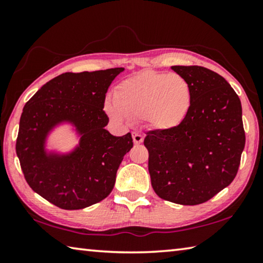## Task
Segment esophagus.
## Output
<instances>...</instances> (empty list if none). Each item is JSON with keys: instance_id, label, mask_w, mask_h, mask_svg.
I'll return each mask as SVG.
<instances>
[{"instance_id": "1", "label": "esophagus", "mask_w": 263, "mask_h": 263, "mask_svg": "<svg viewBox=\"0 0 263 263\" xmlns=\"http://www.w3.org/2000/svg\"><path fill=\"white\" fill-rule=\"evenodd\" d=\"M132 138H133V141H135L136 145L141 144L142 140H144V137H142L140 133H138V132H133L132 133Z\"/></svg>"}]
</instances>
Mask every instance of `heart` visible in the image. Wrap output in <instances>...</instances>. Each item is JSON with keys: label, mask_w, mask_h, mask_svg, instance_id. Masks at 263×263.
Masks as SVG:
<instances>
[{"label": "heart", "mask_w": 263, "mask_h": 263, "mask_svg": "<svg viewBox=\"0 0 263 263\" xmlns=\"http://www.w3.org/2000/svg\"><path fill=\"white\" fill-rule=\"evenodd\" d=\"M112 100L114 104L105 105L112 118H145L154 128L171 130L184 121L193 95L188 80L180 74L142 70L123 80Z\"/></svg>", "instance_id": "heart-1"}]
</instances>
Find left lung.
I'll use <instances>...</instances> for the list:
<instances>
[{"label":"left lung","instance_id":"obj_1","mask_svg":"<svg viewBox=\"0 0 263 263\" xmlns=\"http://www.w3.org/2000/svg\"><path fill=\"white\" fill-rule=\"evenodd\" d=\"M188 80L191 106L180 125L146 133L151 183L160 198L197 205L231 184L245 147L241 102L226 80L201 66H172Z\"/></svg>","mask_w":263,"mask_h":263}]
</instances>
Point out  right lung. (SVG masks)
I'll return each instance as SVG.
<instances>
[{"mask_svg":"<svg viewBox=\"0 0 263 263\" xmlns=\"http://www.w3.org/2000/svg\"><path fill=\"white\" fill-rule=\"evenodd\" d=\"M124 68L64 73L26 102L21 116L16 153L28 184L55 206L79 210L101 202L114 189L122 160L132 148L131 133L116 137L105 130L103 111L111 82ZM69 122L80 136L72 153L45 148L49 132Z\"/></svg>","mask_w":263,"mask_h":263,"instance_id":"obj_1","label":"right lung"}]
</instances>
